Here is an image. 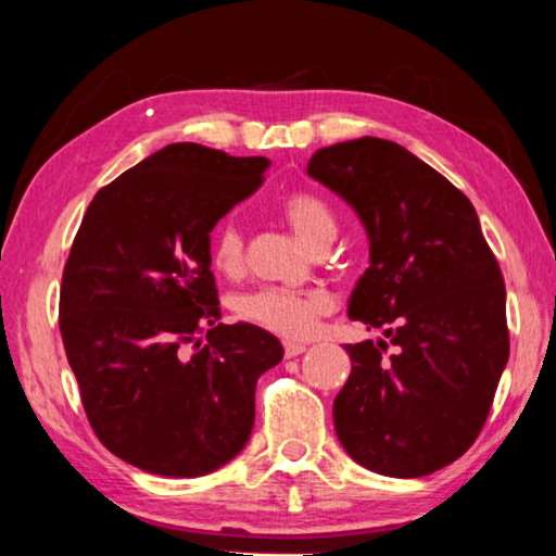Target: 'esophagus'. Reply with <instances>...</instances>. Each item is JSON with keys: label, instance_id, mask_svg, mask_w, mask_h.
Listing matches in <instances>:
<instances>
[{"label": "esophagus", "instance_id": "esophagus-1", "mask_svg": "<svg viewBox=\"0 0 556 556\" xmlns=\"http://www.w3.org/2000/svg\"><path fill=\"white\" fill-rule=\"evenodd\" d=\"M302 352H306V344H302V342H285V357L287 359L300 357Z\"/></svg>", "mask_w": 556, "mask_h": 556}]
</instances>
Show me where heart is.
I'll return each instance as SVG.
<instances>
[{
    "label": "heart",
    "mask_w": 556,
    "mask_h": 556,
    "mask_svg": "<svg viewBox=\"0 0 556 556\" xmlns=\"http://www.w3.org/2000/svg\"><path fill=\"white\" fill-rule=\"evenodd\" d=\"M285 217L294 227L306 244L317 247L337 235L334 212L325 199L312 192H294L285 199ZM212 264L225 275H237L244 264V239L242 231L231 219L219 222L210 239ZM331 309L329 294L319 289H294V287H260L247 292L235 302L237 317L247 325L271 331L277 337H306L317 327L319 317Z\"/></svg>",
    "instance_id": "heart-1"
}]
</instances>
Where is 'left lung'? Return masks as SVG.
<instances>
[{"mask_svg":"<svg viewBox=\"0 0 556 556\" xmlns=\"http://www.w3.org/2000/svg\"><path fill=\"white\" fill-rule=\"evenodd\" d=\"M306 174L367 227L371 264L350 317L397 346L389 358L384 339L344 346L352 375L334 400L339 442L377 475H432L475 444L509 359L500 264L469 199L396 142L317 149Z\"/></svg>","mask_w":556,"mask_h":556,"instance_id":"1","label":"left lung"}]
</instances>
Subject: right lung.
<instances>
[{"label":"right lung","mask_w":556,"mask_h":556,"mask_svg":"<svg viewBox=\"0 0 556 556\" xmlns=\"http://www.w3.org/2000/svg\"><path fill=\"white\" fill-rule=\"evenodd\" d=\"M267 167L169 144L99 189L74 237L60 331L81 407L106 450L152 475L202 477L237 457L256 379L285 354L269 331L219 325L210 269V231Z\"/></svg>","instance_id":"obj_1"}]
</instances>
